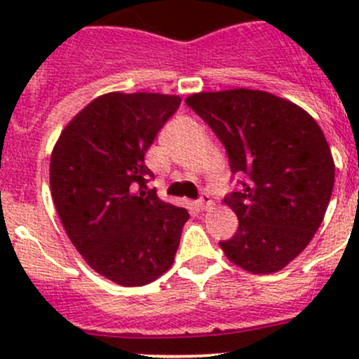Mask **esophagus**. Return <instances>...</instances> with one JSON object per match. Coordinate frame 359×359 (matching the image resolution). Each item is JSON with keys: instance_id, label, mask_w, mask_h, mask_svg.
Here are the masks:
<instances>
[{"instance_id": "esophagus-1", "label": "esophagus", "mask_w": 359, "mask_h": 359, "mask_svg": "<svg viewBox=\"0 0 359 359\" xmlns=\"http://www.w3.org/2000/svg\"><path fill=\"white\" fill-rule=\"evenodd\" d=\"M210 205H212V200H210L208 194L203 193L201 196H200V200L196 201V208H198V210H206Z\"/></svg>"}]
</instances>
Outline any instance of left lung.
Returning <instances> with one entry per match:
<instances>
[{"label":"left lung","mask_w":359,"mask_h":359,"mask_svg":"<svg viewBox=\"0 0 359 359\" xmlns=\"http://www.w3.org/2000/svg\"><path fill=\"white\" fill-rule=\"evenodd\" d=\"M186 104L226 147L231 172L243 177L224 198L238 231L220 248L248 273L283 269L313 240L334 191V158L320 125L260 90L194 93Z\"/></svg>","instance_id":"left-lung-1"}]
</instances>
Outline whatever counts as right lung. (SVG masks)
I'll return each mask as SVG.
<instances>
[{
	"instance_id": "right-lung-1",
	"label": "right lung",
	"mask_w": 359,
	"mask_h": 359,
	"mask_svg": "<svg viewBox=\"0 0 359 359\" xmlns=\"http://www.w3.org/2000/svg\"><path fill=\"white\" fill-rule=\"evenodd\" d=\"M180 97L119 93L97 97L62 130L50 187L69 240L90 267L121 287H142L172 267L189 219L147 189L144 163Z\"/></svg>"
}]
</instances>
